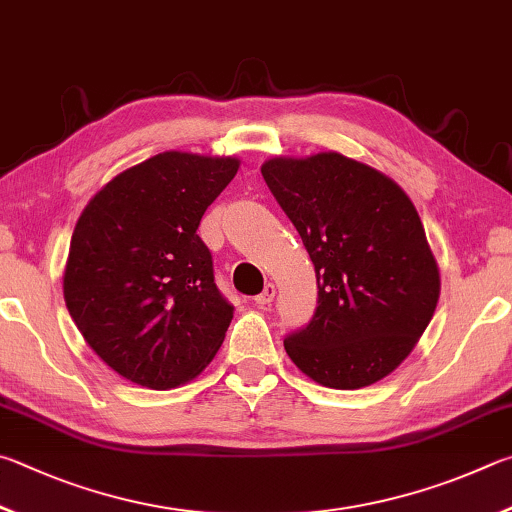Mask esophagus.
I'll use <instances>...</instances> for the list:
<instances>
[{"mask_svg":"<svg viewBox=\"0 0 512 512\" xmlns=\"http://www.w3.org/2000/svg\"><path fill=\"white\" fill-rule=\"evenodd\" d=\"M274 297H276L274 283H267L265 290H263L261 294H258V297H254V301L258 303V306H270V303L274 301Z\"/></svg>","mask_w":512,"mask_h":512,"instance_id":"34e87169","label":"esophagus"}]
</instances>
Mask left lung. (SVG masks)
<instances>
[{
    "instance_id": "1",
    "label": "left lung",
    "mask_w": 512,
    "mask_h": 512,
    "mask_svg": "<svg viewBox=\"0 0 512 512\" xmlns=\"http://www.w3.org/2000/svg\"><path fill=\"white\" fill-rule=\"evenodd\" d=\"M317 272V310L285 353L319 384L362 389L414 351L434 317L441 274L409 195L339 152L261 166Z\"/></svg>"
}]
</instances>
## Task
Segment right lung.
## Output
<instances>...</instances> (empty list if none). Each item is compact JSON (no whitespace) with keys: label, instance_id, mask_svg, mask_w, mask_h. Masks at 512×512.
<instances>
[{"label":"right lung","instance_id":"1","mask_svg":"<svg viewBox=\"0 0 512 512\" xmlns=\"http://www.w3.org/2000/svg\"><path fill=\"white\" fill-rule=\"evenodd\" d=\"M238 168L236 157L159 152L80 213L62 292L85 342L125 380L175 389L222 346L233 306L215 288L197 227Z\"/></svg>","mask_w":512,"mask_h":512}]
</instances>
